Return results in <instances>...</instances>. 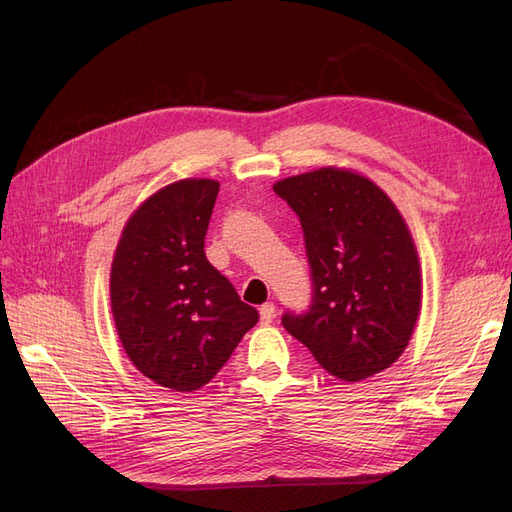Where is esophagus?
Returning <instances> with one entry per match:
<instances>
[{
    "mask_svg": "<svg viewBox=\"0 0 512 512\" xmlns=\"http://www.w3.org/2000/svg\"><path fill=\"white\" fill-rule=\"evenodd\" d=\"M273 318H275V305L273 303L260 305V322L269 324V322H273Z\"/></svg>",
    "mask_w": 512,
    "mask_h": 512,
    "instance_id": "esophagus-1",
    "label": "esophagus"
}]
</instances>
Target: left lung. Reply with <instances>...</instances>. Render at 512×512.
Returning <instances> with one entry per match:
<instances>
[{
    "instance_id": "1",
    "label": "left lung",
    "mask_w": 512,
    "mask_h": 512,
    "mask_svg": "<svg viewBox=\"0 0 512 512\" xmlns=\"http://www.w3.org/2000/svg\"><path fill=\"white\" fill-rule=\"evenodd\" d=\"M299 215L314 301L284 329L331 376L359 382L391 367L414 333L423 275L410 228L378 185L322 166L273 185Z\"/></svg>"
}]
</instances>
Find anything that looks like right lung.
<instances>
[{"label":"right lung","instance_id":"right-lung-1","mask_svg":"<svg viewBox=\"0 0 512 512\" xmlns=\"http://www.w3.org/2000/svg\"><path fill=\"white\" fill-rule=\"evenodd\" d=\"M218 192L213 179L164 185L130 215L111 265L123 350L143 376L179 393L205 386L258 322L205 256Z\"/></svg>","mask_w":512,"mask_h":512}]
</instances>
